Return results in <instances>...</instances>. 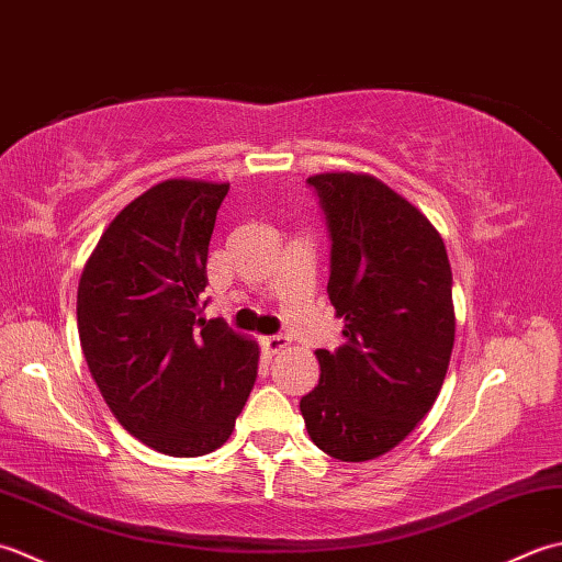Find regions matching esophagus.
Segmentation results:
<instances>
[{
	"label": "esophagus",
	"instance_id": "1",
	"mask_svg": "<svg viewBox=\"0 0 562 562\" xmlns=\"http://www.w3.org/2000/svg\"><path fill=\"white\" fill-rule=\"evenodd\" d=\"M259 345H261V351H265L267 357H273V353H279V351L289 347V339H285V337H261Z\"/></svg>",
	"mask_w": 562,
	"mask_h": 562
}]
</instances>
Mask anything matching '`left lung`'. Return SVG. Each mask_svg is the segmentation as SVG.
<instances>
[{
  "mask_svg": "<svg viewBox=\"0 0 562 562\" xmlns=\"http://www.w3.org/2000/svg\"><path fill=\"white\" fill-rule=\"evenodd\" d=\"M307 184L327 215V293L345 345L315 351L319 383L301 415L327 456L373 461L441 393L456 337L449 255L429 217L373 175L325 171Z\"/></svg>",
  "mask_w": 562,
  "mask_h": 562,
  "instance_id": "obj_1",
  "label": "left lung"
}]
</instances>
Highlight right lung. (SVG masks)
Returning <instances> with one entry per match:
<instances>
[{
	"label": "right lung",
	"mask_w": 562,
	"mask_h": 562,
	"mask_svg": "<svg viewBox=\"0 0 562 562\" xmlns=\"http://www.w3.org/2000/svg\"><path fill=\"white\" fill-rule=\"evenodd\" d=\"M231 184L175 177L113 217L77 289L79 345L119 425L150 449L193 458L231 439L259 347L205 319V261Z\"/></svg>",
	"instance_id": "add662e5"
}]
</instances>
